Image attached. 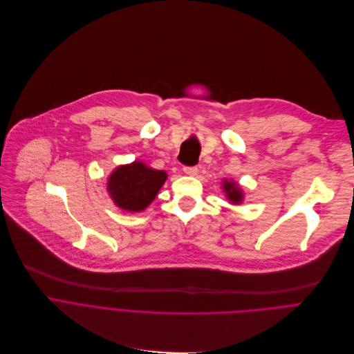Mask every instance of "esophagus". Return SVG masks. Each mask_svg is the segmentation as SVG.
<instances>
[{"mask_svg": "<svg viewBox=\"0 0 354 354\" xmlns=\"http://www.w3.org/2000/svg\"><path fill=\"white\" fill-rule=\"evenodd\" d=\"M183 171H184L185 174H188V176H196L198 167H196V166H185V167L183 169Z\"/></svg>", "mask_w": 354, "mask_h": 354, "instance_id": "obj_1", "label": "esophagus"}]
</instances>
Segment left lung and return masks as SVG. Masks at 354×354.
<instances>
[{
  "mask_svg": "<svg viewBox=\"0 0 354 354\" xmlns=\"http://www.w3.org/2000/svg\"><path fill=\"white\" fill-rule=\"evenodd\" d=\"M223 188H225V192L227 194V198L232 201V202H234V203H239V202H241V199H243V194H241V191H240V188L233 183V181H225L223 183Z\"/></svg>",
  "mask_w": 354,
  "mask_h": 354,
  "instance_id": "obj_1",
  "label": "left lung"
}]
</instances>
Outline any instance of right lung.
<instances>
[{
    "mask_svg": "<svg viewBox=\"0 0 354 354\" xmlns=\"http://www.w3.org/2000/svg\"><path fill=\"white\" fill-rule=\"evenodd\" d=\"M167 174L140 162L121 166L109 178V192L114 203L129 212L144 210L165 184Z\"/></svg>",
    "mask_w": 354,
    "mask_h": 354,
    "instance_id": "add662e5",
    "label": "right lung"
}]
</instances>
